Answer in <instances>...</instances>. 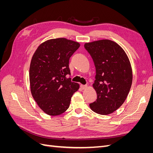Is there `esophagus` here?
<instances>
[{
	"label": "esophagus",
	"mask_w": 153,
	"mask_h": 153,
	"mask_svg": "<svg viewBox=\"0 0 153 153\" xmlns=\"http://www.w3.org/2000/svg\"><path fill=\"white\" fill-rule=\"evenodd\" d=\"M80 87H81V89H82L84 90V89H87V85H82V84H81V85H80Z\"/></svg>",
	"instance_id": "esophagus-1"
}]
</instances>
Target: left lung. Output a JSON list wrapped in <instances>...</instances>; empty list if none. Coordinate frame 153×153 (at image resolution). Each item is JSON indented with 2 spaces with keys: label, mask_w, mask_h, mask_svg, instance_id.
Wrapping results in <instances>:
<instances>
[{
  "label": "left lung",
  "mask_w": 153,
  "mask_h": 153,
  "mask_svg": "<svg viewBox=\"0 0 153 153\" xmlns=\"http://www.w3.org/2000/svg\"><path fill=\"white\" fill-rule=\"evenodd\" d=\"M96 67L92 87L97 100L89 104L93 112L101 115L113 113L126 100L131 89L133 72L130 61L121 46L109 39L86 43Z\"/></svg>",
  "instance_id": "obj_1"
}]
</instances>
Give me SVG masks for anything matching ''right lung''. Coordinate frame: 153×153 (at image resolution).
I'll return each mask as SVG.
<instances>
[{
  "label": "right lung",
  "mask_w": 153,
  "mask_h": 153,
  "mask_svg": "<svg viewBox=\"0 0 153 153\" xmlns=\"http://www.w3.org/2000/svg\"><path fill=\"white\" fill-rule=\"evenodd\" d=\"M80 43L66 38L51 39L39 45L32 55L29 81L32 97L49 115H61L69 108L73 94L79 89L71 81L69 60Z\"/></svg>",
  "instance_id": "1"
}]
</instances>
